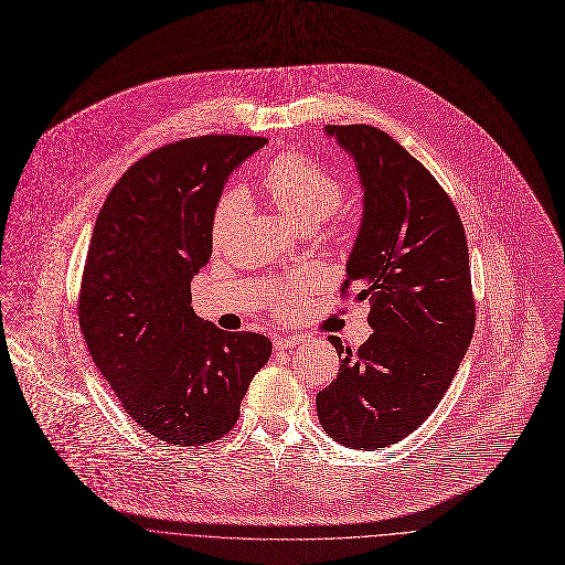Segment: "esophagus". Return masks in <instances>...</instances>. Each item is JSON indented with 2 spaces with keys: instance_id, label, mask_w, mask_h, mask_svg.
I'll return each mask as SVG.
<instances>
[{
  "instance_id": "1",
  "label": "esophagus",
  "mask_w": 565,
  "mask_h": 565,
  "mask_svg": "<svg viewBox=\"0 0 565 565\" xmlns=\"http://www.w3.org/2000/svg\"><path fill=\"white\" fill-rule=\"evenodd\" d=\"M300 343H302L300 335H276V338H274V348H276L278 352H282V350H294V348L300 345Z\"/></svg>"
}]
</instances>
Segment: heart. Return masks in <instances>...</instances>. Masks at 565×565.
Wrapping results in <instances>:
<instances>
[{
  "label": "heart",
  "instance_id": "b5f03b06",
  "mask_svg": "<svg viewBox=\"0 0 565 565\" xmlns=\"http://www.w3.org/2000/svg\"><path fill=\"white\" fill-rule=\"evenodd\" d=\"M263 184L269 193L271 204L298 230L316 227L343 200L341 180L296 151L278 156L267 167ZM243 211L245 193L241 189L222 195L211 224V238L215 247L227 245ZM307 289H311V278L296 276L276 289L271 307L280 316H289Z\"/></svg>",
  "mask_w": 565,
  "mask_h": 565
}]
</instances>
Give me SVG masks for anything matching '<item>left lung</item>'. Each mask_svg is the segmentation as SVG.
I'll use <instances>...</instances> for the list:
<instances>
[{"instance_id":"1","label":"left lung","mask_w":565,"mask_h":565,"mask_svg":"<svg viewBox=\"0 0 565 565\" xmlns=\"http://www.w3.org/2000/svg\"><path fill=\"white\" fill-rule=\"evenodd\" d=\"M356 162L363 220L348 260L356 300H372L374 333L352 352L327 335L341 370L318 392L322 429L374 452L425 423L452 383L475 333L463 222L434 175L370 125L324 127Z\"/></svg>"}]
</instances>
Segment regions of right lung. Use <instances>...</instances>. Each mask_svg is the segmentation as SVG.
Instances as JSON below:
<instances>
[{
  "label": "right lung",
  "instance_id": "1",
  "mask_svg": "<svg viewBox=\"0 0 565 565\" xmlns=\"http://www.w3.org/2000/svg\"><path fill=\"white\" fill-rule=\"evenodd\" d=\"M265 138L200 136L138 160L106 195L79 287L93 363L151 436L195 449L227 434L271 341L195 316L224 182Z\"/></svg>",
  "mask_w": 565,
  "mask_h": 565
}]
</instances>
